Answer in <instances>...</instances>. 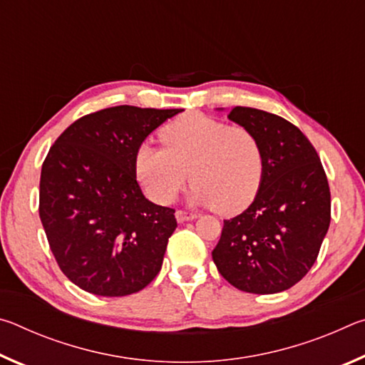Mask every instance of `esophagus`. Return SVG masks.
Segmentation results:
<instances>
[{
  "label": "esophagus",
  "instance_id": "34e87169",
  "mask_svg": "<svg viewBox=\"0 0 365 365\" xmlns=\"http://www.w3.org/2000/svg\"><path fill=\"white\" fill-rule=\"evenodd\" d=\"M175 217H177V222H180V224H183V222H188V220H193V219H196L197 215H196L195 212L182 211V209H178V211L175 212Z\"/></svg>",
  "mask_w": 365,
  "mask_h": 365
}]
</instances>
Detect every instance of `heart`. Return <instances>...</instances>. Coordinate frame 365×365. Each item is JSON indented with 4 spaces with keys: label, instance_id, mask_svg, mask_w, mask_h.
Instances as JSON below:
<instances>
[{
    "label": "heart",
    "instance_id": "obj_1",
    "mask_svg": "<svg viewBox=\"0 0 365 365\" xmlns=\"http://www.w3.org/2000/svg\"><path fill=\"white\" fill-rule=\"evenodd\" d=\"M159 138L164 148L140 145L133 160L135 177L154 202L174 201L190 177L191 200L220 214L242 212L259 193L265 159L251 128L193 113L163 127Z\"/></svg>",
    "mask_w": 365,
    "mask_h": 365
}]
</instances>
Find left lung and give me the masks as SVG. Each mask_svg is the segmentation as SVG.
Wrapping results in <instances>:
<instances>
[{
	"instance_id": "left-lung-1",
	"label": "left lung",
	"mask_w": 365,
	"mask_h": 365,
	"mask_svg": "<svg viewBox=\"0 0 365 365\" xmlns=\"http://www.w3.org/2000/svg\"><path fill=\"white\" fill-rule=\"evenodd\" d=\"M228 119L257 135L265 170L251 206L224 220L214 264L242 292H285L319 256L331 217L329 180L316 148L292 122L245 106L233 108Z\"/></svg>"
}]
</instances>
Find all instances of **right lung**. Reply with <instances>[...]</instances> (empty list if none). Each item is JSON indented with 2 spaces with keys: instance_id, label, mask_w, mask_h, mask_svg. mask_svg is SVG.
I'll return each mask as SVG.
<instances>
[{
  "instance_id": "right-lung-1",
  "label": "right lung",
  "mask_w": 365,
  "mask_h": 365,
  "mask_svg": "<svg viewBox=\"0 0 365 365\" xmlns=\"http://www.w3.org/2000/svg\"><path fill=\"white\" fill-rule=\"evenodd\" d=\"M178 113L106 108L71 123L49 148L40 219L59 269L85 292L127 296L159 274L175 209L146 200L133 160L148 135Z\"/></svg>"
}]
</instances>
